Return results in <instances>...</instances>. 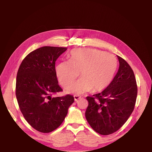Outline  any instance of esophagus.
Here are the masks:
<instances>
[{"mask_svg": "<svg viewBox=\"0 0 152 152\" xmlns=\"http://www.w3.org/2000/svg\"><path fill=\"white\" fill-rule=\"evenodd\" d=\"M80 96H77V95H74V99L75 102H77V101H79L80 99Z\"/></svg>", "mask_w": 152, "mask_h": 152, "instance_id": "34e87169", "label": "esophagus"}]
</instances>
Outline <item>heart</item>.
Here are the masks:
<instances>
[{
	"mask_svg": "<svg viewBox=\"0 0 152 152\" xmlns=\"http://www.w3.org/2000/svg\"><path fill=\"white\" fill-rule=\"evenodd\" d=\"M117 68L116 59L112 55L94 49H76L68 54V61H61L55 67L59 84L67 88L77 77H81L68 91L82 94L93 90L99 91L112 81Z\"/></svg>",
	"mask_w": 152,
	"mask_h": 152,
	"instance_id": "b5f03b06",
	"label": "heart"
}]
</instances>
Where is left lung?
I'll use <instances>...</instances> for the list:
<instances>
[{
  "instance_id": "1",
  "label": "left lung",
  "mask_w": 152,
  "mask_h": 152,
  "mask_svg": "<svg viewBox=\"0 0 152 152\" xmlns=\"http://www.w3.org/2000/svg\"><path fill=\"white\" fill-rule=\"evenodd\" d=\"M119 68L110 85L102 93L87 96L86 118L91 127L102 135L120 129L134 110L137 87L134 72L126 60L117 56Z\"/></svg>"
}]
</instances>
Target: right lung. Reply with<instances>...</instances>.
Returning a JSON list of instances; mask_svg holds the SVG:
<instances>
[{
    "label": "right lung",
    "mask_w": 152,
    "mask_h": 152,
    "mask_svg": "<svg viewBox=\"0 0 152 152\" xmlns=\"http://www.w3.org/2000/svg\"><path fill=\"white\" fill-rule=\"evenodd\" d=\"M66 48L44 46L30 53L18 69L16 96L25 120L35 130L49 133L61 125L72 95L53 97L63 90L58 85L55 62Z\"/></svg>",
    "instance_id": "right-lung-1"
}]
</instances>
